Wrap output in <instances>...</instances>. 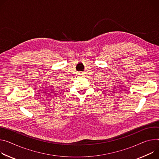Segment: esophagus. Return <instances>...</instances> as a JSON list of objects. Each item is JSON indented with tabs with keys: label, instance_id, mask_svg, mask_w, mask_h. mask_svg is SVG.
I'll use <instances>...</instances> for the list:
<instances>
[{
	"label": "esophagus",
	"instance_id": "obj_1",
	"mask_svg": "<svg viewBox=\"0 0 159 159\" xmlns=\"http://www.w3.org/2000/svg\"><path fill=\"white\" fill-rule=\"evenodd\" d=\"M79 75H82V72H81V71H79Z\"/></svg>",
	"mask_w": 159,
	"mask_h": 159
}]
</instances>
